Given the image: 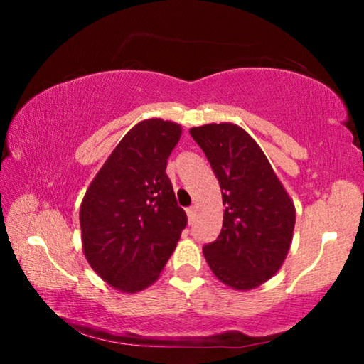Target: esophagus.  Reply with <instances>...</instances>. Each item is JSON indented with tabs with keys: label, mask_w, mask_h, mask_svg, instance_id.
<instances>
[{
	"label": "esophagus",
	"mask_w": 364,
	"mask_h": 364,
	"mask_svg": "<svg viewBox=\"0 0 364 364\" xmlns=\"http://www.w3.org/2000/svg\"><path fill=\"white\" fill-rule=\"evenodd\" d=\"M186 215H188V220H189V221H193L194 215H196V208H194V207H189V208H186Z\"/></svg>",
	"instance_id": "esophagus-1"
}]
</instances>
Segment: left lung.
Segmentation results:
<instances>
[{
  "instance_id": "8db88e82",
  "label": "left lung",
  "mask_w": 364,
  "mask_h": 364,
  "mask_svg": "<svg viewBox=\"0 0 364 364\" xmlns=\"http://www.w3.org/2000/svg\"><path fill=\"white\" fill-rule=\"evenodd\" d=\"M189 133L212 165L225 205L223 228L217 241L204 245V257L221 282L249 291L284 263L295 226L294 202L241 127L210 123Z\"/></svg>"
}]
</instances>
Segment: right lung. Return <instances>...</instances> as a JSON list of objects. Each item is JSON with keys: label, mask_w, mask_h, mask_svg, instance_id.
Segmentation results:
<instances>
[{"label": "right lung", "mask_w": 364, "mask_h": 364, "mask_svg": "<svg viewBox=\"0 0 364 364\" xmlns=\"http://www.w3.org/2000/svg\"><path fill=\"white\" fill-rule=\"evenodd\" d=\"M180 136L178 123L139 122L83 197L80 228L86 260L122 292H139L159 278L188 223L165 173Z\"/></svg>", "instance_id": "add662e5"}]
</instances>
